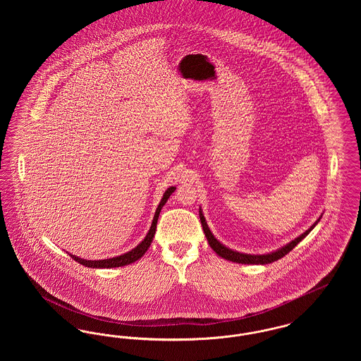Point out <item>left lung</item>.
Here are the masks:
<instances>
[{"label":"left lung","mask_w":361,"mask_h":361,"mask_svg":"<svg viewBox=\"0 0 361 361\" xmlns=\"http://www.w3.org/2000/svg\"><path fill=\"white\" fill-rule=\"evenodd\" d=\"M199 216H200V222H202V226H203V230H204L207 240H208L209 246L212 247V250H214L219 257L228 259V261H233V262H238V264H257V265L258 264H259V265L271 264V262H274V261H277L279 258L284 257L287 253L291 252L292 249H293L300 240H303V238H306V235L318 224L319 219H321V218H319L315 224H311V227H310L309 230H306L302 235H299L298 238H295V240H291L290 243L284 245L283 247L277 249L275 252H271V253H267V255H247V253H240V252H237V250H233V249L224 246V243H221L219 240L214 237V234L211 233V230H209V227H208V224H207L206 218H204V215H203L202 208L199 209Z\"/></svg>","instance_id":"8db88e82"}]
</instances>
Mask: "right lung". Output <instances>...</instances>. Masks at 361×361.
I'll return each mask as SVG.
<instances>
[{
  "label": "right lung",
  "mask_w": 361,
  "mask_h": 361,
  "mask_svg": "<svg viewBox=\"0 0 361 361\" xmlns=\"http://www.w3.org/2000/svg\"><path fill=\"white\" fill-rule=\"evenodd\" d=\"M176 187H171V188L166 189L159 204L155 209L154 218H153V222H152V227L149 230V233L146 234L145 240H142L137 247H134L133 250L118 256V257L105 258V259H84V258L77 257L74 255H70V257L74 258L77 262H80L81 265H85L87 268H118V267H124V265H128V264H133L135 262L137 259L142 257L147 249L150 247L152 245V240L154 238L155 228H157V221H158V216H159V212L162 209V207L165 206V203L168 202V199L171 197L173 192H174Z\"/></svg>",
  "instance_id": "right-lung-1"
}]
</instances>
